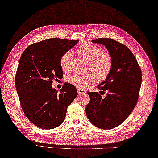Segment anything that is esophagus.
<instances>
[{
    "label": "esophagus",
    "mask_w": 158,
    "mask_h": 158,
    "mask_svg": "<svg viewBox=\"0 0 158 158\" xmlns=\"http://www.w3.org/2000/svg\"><path fill=\"white\" fill-rule=\"evenodd\" d=\"M77 91H78V93L79 95L85 94V93H86V91H85V90L82 89H77Z\"/></svg>",
    "instance_id": "esophagus-1"
}]
</instances>
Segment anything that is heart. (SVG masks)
I'll use <instances>...</instances> for the list:
<instances>
[{"label":"heart","instance_id":"1","mask_svg":"<svg viewBox=\"0 0 158 158\" xmlns=\"http://www.w3.org/2000/svg\"><path fill=\"white\" fill-rule=\"evenodd\" d=\"M76 52L80 56L89 61V69L94 73L89 74H73L67 78V82L80 89L95 82L97 78L99 80H104L112 72L113 61L109 54L104 52L100 47L91 44H83L77 48ZM72 53L66 52L60 59V66L63 72H68L70 70V60Z\"/></svg>","mask_w":158,"mask_h":158}]
</instances>
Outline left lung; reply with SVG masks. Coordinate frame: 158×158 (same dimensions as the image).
<instances>
[{
  "mask_svg": "<svg viewBox=\"0 0 158 158\" xmlns=\"http://www.w3.org/2000/svg\"><path fill=\"white\" fill-rule=\"evenodd\" d=\"M92 42L106 47L112 58L113 66L108 78L98 86L102 90L100 94L87 92L90 102L86 106V114L96 127L109 130L123 123L136 106L142 72L136 57L125 45L110 38H98ZM104 91L107 95L102 98L101 92Z\"/></svg>",
  "mask_w": 158,
  "mask_h": 158,
  "instance_id": "1",
  "label": "left lung"
}]
</instances>
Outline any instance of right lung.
Here are the masks:
<instances>
[{
  "instance_id": "obj_1",
  "label": "right lung",
  "mask_w": 158,
  "mask_h": 158,
  "mask_svg": "<svg viewBox=\"0 0 158 158\" xmlns=\"http://www.w3.org/2000/svg\"><path fill=\"white\" fill-rule=\"evenodd\" d=\"M78 40L52 38L34 43L22 53L15 73V88L26 117L44 130L57 127L65 120L67 106L78 95L76 87L65 82L60 93L52 89L54 80L63 72L60 59Z\"/></svg>"
}]
</instances>
